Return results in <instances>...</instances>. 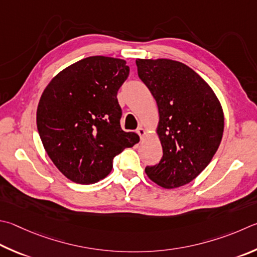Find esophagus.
Instances as JSON below:
<instances>
[{"instance_id":"obj_1","label":"esophagus","mask_w":257,"mask_h":257,"mask_svg":"<svg viewBox=\"0 0 257 257\" xmlns=\"http://www.w3.org/2000/svg\"><path fill=\"white\" fill-rule=\"evenodd\" d=\"M137 134L139 135V137L143 139L145 136H146V130H145L142 125H139V127L137 128Z\"/></svg>"}]
</instances>
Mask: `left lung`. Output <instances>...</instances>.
<instances>
[{
    "label": "left lung",
    "instance_id": "8db88e82",
    "mask_svg": "<svg viewBox=\"0 0 257 257\" xmlns=\"http://www.w3.org/2000/svg\"><path fill=\"white\" fill-rule=\"evenodd\" d=\"M136 65L157 103L156 134L163 148L161 162L145 172L164 189L188 184L206 169L220 145L225 124L220 101L183 63L138 58Z\"/></svg>",
    "mask_w": 257,
    "mask_h": 257
}]
</instances>
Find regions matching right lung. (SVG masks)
Listing matches in <instances>:
<instances>
[{"mask_svg": "<svg viewBox=\"0 0 257 257\" xmlns=\"http://www.w3.org/2000/svg\"><path fill=\"white\" fill-rule=\"evenodd\" d=\"M125 60L91 56L64 68L41 94L37 128L60 173L92 184L112 170L114 156L139 142L120 127L116 93L129 75Z\"/></svg>", "mask_w": 257, "mask_h": 257, "instance_id": "1", "label": "right lung"}]
</instances>
